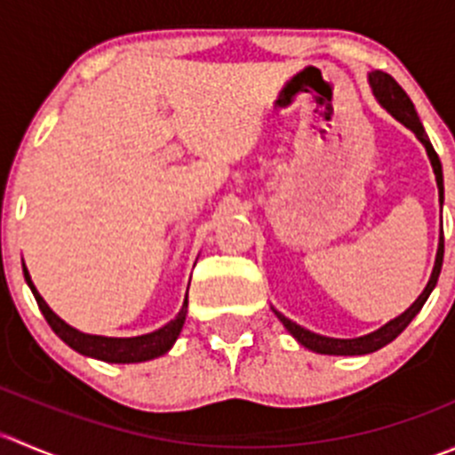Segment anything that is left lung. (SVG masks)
I'll use <instances>...</instances> for the list:
<instances>
[{
    "label": "left lung",
    "instance_id": "left-lung-1",
    "mask_svg": "<svg viewBox=\"0 0 455 455\" xmlns=\"http://www.w3.org/2000/svg\"><path fill=\"white\" fill-rule=\"evenodd\" d=\"M370 85H371V92H374L376 100H379V103L383 105V108L387 109V112L392 114L394 118H396V121H401L403 125L410 127V130L414 132L416 136H419V140L425 145L427 156H429L431 167H434V173H435V185H438L440 206H443V198H444L443 164H440L438 154H435L434 147H431L429 139H427V134H425V130H423V123H420L419 114H416V109H414V103H411L410 96L405 94V90H403V87L398 85L396 81H394L392 76L387 75V72H379V70L371 72V75H370ZM443 255H444V237H443V231H440L438 253H435L434 270H431L429 282H427L425 291L420 292L419 299H416L414 304H411L410 308L405 310V313L398 315L396 319H392V321H389V323H385L383 328H379V330H376V332L365 334V337H359V339L321 337V334H315V332H310V330H306V328H301V325H297L295 321H291V319H288V316H283L282 313H277V310H275V315H277V319L282 321L283 325H286L288 332H291L292 337H295L297 341L301 343V346L308 347V350L319 352V355H337V356L370 355V352H376V350H380V347H383V346H387V343H392L394 339H396L398 334H401L403 330H405L407 325L411 323V319H414V316L420 313V308H423V306H425V301L429 299L431 291H434L435 283H438L440 268H443Z\"/></svg>",
    "mask_w": 455,
    "mask_h": 455
}]
</instances>
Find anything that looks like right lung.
<instances>
[{"mask_svg": "<svg viewBox=\"0 0 455 455\" xmlns=\"http://www.w3.org/2000/svg\"><path fill=\"white\" fill-rule=\"evenodd\" d=\"M24 277L26 282H28L36 304H39V310L44 313L45 321L50 323V328L54 330V334H57L61 341H66L72 350L79 352V355L92 356V359H99V361H108V363H140V361H149V359H156V356L164 355V352L172 350V346L176 343L178 334H180L182 325H185V319H187V304H189V301L185 299V304H182L180 313L176 315V319H172L167 325L156 330V332L140 334V337H127V339L85 334V332H79L76 328H72V325H68L61 316H57L52 310H50V306L45 304L44 297L36 292L26 266H24Z\"/></svg>", "mask_w": 455, "mask_h": 455, "instance_id": "right-lung-1", "label": "right lung"}]
</instances>
